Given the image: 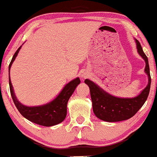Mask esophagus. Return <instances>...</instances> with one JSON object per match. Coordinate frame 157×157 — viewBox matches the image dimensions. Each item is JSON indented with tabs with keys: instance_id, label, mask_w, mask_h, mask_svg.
<instances>
[{
	"instance_id": "obj_1",
	"label": "esophagus",
	"mask_w": 157,
	"mask_h": 157,
	"mask_svg": "<svg viewBox=\"0 0 157 157\" xmlns=\"http://www.w3.org/2000/svg\"><path fill=\"white\" fill-rule=\"evenodd\" d=\"M85 77H86V76H84V75H82V78H85Z\"/></svg>"
}]
</instances>
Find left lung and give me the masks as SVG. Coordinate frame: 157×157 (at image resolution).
<instances>
[{
    "label": "left lung",
    "mask_w": 157,
    "mask_h": 157,
    "mask_svg": "<svg viewBox=\"0 0 157 157\" xmlns=\"http://www.w3.org/2000/svg\"><path fill=\"white\" fill-rule=\"evenodd\" d=\"M135 41L138 53L145 62L144 72L148 77V83L140 94L136 97L118 98L106 92L92 80L89 79L85 80L84 82L90 89L93 112L99 119L107 122H117L129 119L140 109L148 97L151 82L148 59L139 41L136 39Z\"/></svg>",
    "instance_id": "1"
}]
</instances>
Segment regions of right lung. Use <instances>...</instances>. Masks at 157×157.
<instances>
[{
    "label": "right lung",
    "mask_w": 157,
    "mask_h": 157,
    "mask_svg": "<svg viewBox=\"0 0 157 157\" xmlns=\"http://www.w3.org/2000/svg\"><path fill=\"white\" fill-rule=\"evenodd\" d=\"M21 46L18 48L16 52L13 55V59L9 65V82H10V93L13 102L19 113L27 120L44 127H51L58 124L63 122L66 117L67 104L70 97L75 92V89L80 83V78L77 77L75 80H71L69 82H68L63 87L59 94L49 103L40 106H28L22 104L18 101L15 96L10 77V68L16 56H18Z\"/></svg>",
    "instance_id": "1"
}]
</instances>
